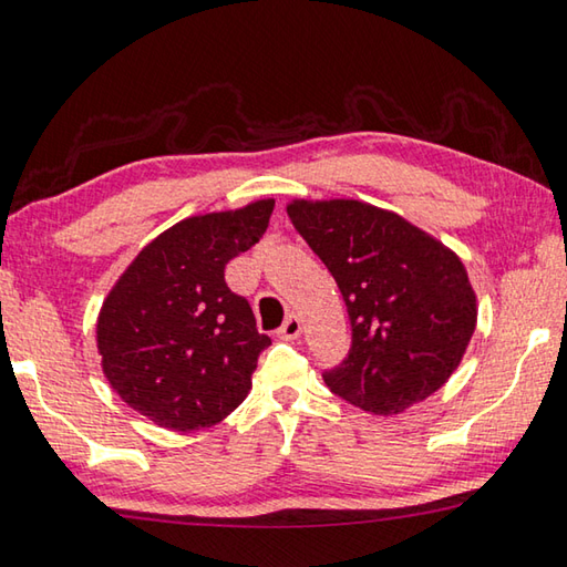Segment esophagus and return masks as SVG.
Instances as JSON below:
<instances>
[{
	"instance_id": "obj_1",
	"label": "esophagus",
	"mask_w": 567,
	"mask_h": 567,
	"mask_svg": "<svg viewBox=\"0 0 567 567\" xmlns=\"http://www.w3.org/2000/svg\"><path fill=\"white\" fill-rule=\"evenodd\" d=\"M280 339H285V342H292V339H297L302 334V319L297 317V315H290L285 319V324L280 327Z\"/></svg>"
}]
</instances>
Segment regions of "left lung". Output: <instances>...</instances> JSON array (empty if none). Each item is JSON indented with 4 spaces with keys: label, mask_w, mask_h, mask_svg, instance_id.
Returning <instances> with one entry per match:
<instances>
[{
    "label": "left lung",
    "mask_w": 567,
    "mask_h": 567,
    "mask_svg": "<svg viewBox=\"0 0 567 567\" xmlns=\"http://www.w3.org/2000/svg\"><path fill=\"white\" fill-rule=\"evenodd\" d=\"M287 215L344 297L352 347L324 384L391 416L446 384L476 329V292L444 243L359 200H292Z\"/></svg>",
    "instance_id": "obj_1"
}]
</instances>
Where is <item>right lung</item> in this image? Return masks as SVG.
Segmentation results:
<instances>
[{"mask_svg": "<svg viewBox=\"0 0 567 567\" xmlns=\"http://www.w3.org/2000/svg\"><path fill=\"white\" fill-rule=\"evenodd\" d=\"M275 200L193 215L161 233L118 277L96 324L101 367L113 391L153 424L198 431L243 404L270 337L225 265L250 250Z\"/></svg>", "mask_w": 567, "mask_h": 567, "instance_id": "1", "label": "right lung"}]
</instances>
